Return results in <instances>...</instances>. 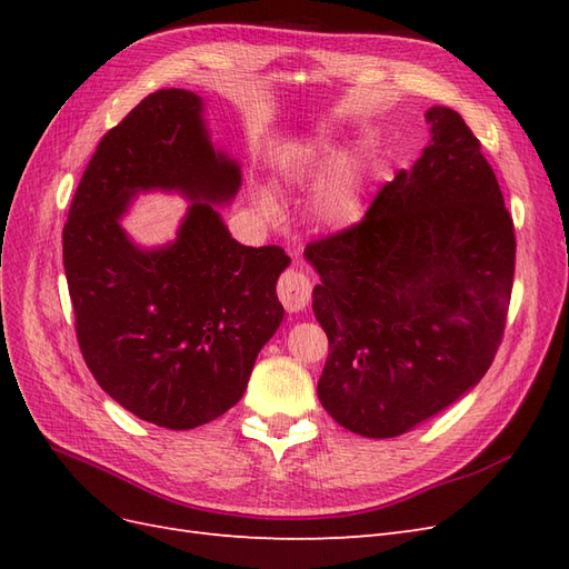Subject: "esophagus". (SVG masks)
<instances>
[{
	"instance_id": "34e87169",
	"label": "esophagus",
	"mask_w": 569,
	"mask_h": 569,
	"mask_svg": "<svg viewBox=\"0 0 569 569\" xmlns=\"http://www.w3.org/2000/svg\"><path fill=\"white\" fill-rule=\"evenodd\" d=\"M311 295H313L311 280H308L303 272H299V270H284L280 274L278 297H280V301H282V306L287 308V311H291V313L303 311V308L308 306V301H311Z\"/></svg>"
}]
</instances>
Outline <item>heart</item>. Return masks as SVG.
I'll return each instance as SVG.
<instances>
[{
	"label": "heart",
	"instance_id": "heart-1",
	"mask_svg": "<svg viewBox=\"0 0 569 569\" xmlns=\"http://www.w3.org/2000/svg\"><path fill=\"white\" fill-rule=\"evenodd\" d=\"M341 166V159L337 151H327L325 157H320L316 161V173L318 176H327L330 173L332 168ZM261 209L266 213H274V203L270 197H261ZM320 211H322V218L327 222H332V226H347V222H351L358 213V194H356V187H353V180H351V173L349 170H343V176L337 184H332L330 189H327L325 197H322V203H320Z\"/></svg>",
	"mask_w": 569,
	"mask_h": 569
}]
</instances>
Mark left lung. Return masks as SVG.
<instances>
[{
  "mask_svg": "<svg viewBox=\"0 0 569 569\" xmlns=\"http://www.w3.org/2000/svg\"><path fill=\"white\" fill-rule=\"evenodd\" d=\"M429 144L353 226L306 247L330 341L318 396L349 432L391 439L472 389L501 347L515 226L458 111H427Z\"/></svg>",
  "mask_w": 569,
  "mask_h": 569,
  "instance_id": "1",
  "label": "left lung"
}]
</instances>
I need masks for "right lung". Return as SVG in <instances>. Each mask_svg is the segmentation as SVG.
I'll return each mask as SVG.
<instances>
[{"label":"right lung","instance_id":"add662e5","mask_svg":"<svg viewBox=\"0 0 569 569\" xmlns=\"http://www.w3.org/2000/svg\"><path fill=\"white\" fill-rule=\"evenodd\" d=\"M239 166L216 153L201 99L144 97L84 168L63 226V268L80 353L97 385L140 420L194 429L242 399L256 356L282 322V247H242L213 203L237 194ZM196 203L176 246L140 252L117 226L144 188Z\"/></svg>","mask_w":569,"mask_h":569}]
</instances>
